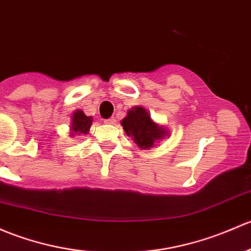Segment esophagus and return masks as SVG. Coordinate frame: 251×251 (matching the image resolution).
Returning a JSON list of instances; mask_svg holds the SVG:
<instances>
[{"label": "esophagus", "mask_w": 251, "mask_h": 251, "mask_svg": "<svg viewBox=\"0 0 251 251\" xmlns=\"http://www.w3.org/2000/svg\"><path fill=\"white\" fill-rule=\"evenodd\" d=\"M104 123H105V124H109V125H115V124H117V119H115V118L107 119V120H105Z\"/></svg>", "instance_id": "34e87169"}]
</instances>
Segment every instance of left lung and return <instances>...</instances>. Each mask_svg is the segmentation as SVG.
I'll list each match as a JSON object with an SVG mask.
<instances>
[{
  "label": "left lung",
  "mask_w": 251,
  "mask_h": 251,
  "mask_svg": "<svg viewBox=\"0 0 251 251\" xmlns=\"http://www.w3.org/2000/svg\"><path fill=\"white\" fill-rule=\"evenodd\" d=\"M120 124L126 136L131 137L137 147L143 150H150L170 134V131L165 126L155 123L150 113L141 105L128 109Z\"/></svg>",
  "instance_id": "1"
}]
</instances>
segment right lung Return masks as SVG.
Segmentation results:
<instances>
[{
	"label": "right lung",
	"mask_w": 251,
	"mask_h": 251,
	"mask_svg": "<svg viewBox=\"0 0 251 251\" xmlns=\"http://www.w3.org/2000/svg\"><path fill=\"white\" fill-rule=\"evenodd\" d=\"M92 117H86L83 110L77 109L71 115L70 136L75 137L79 134H89L92 125Z\"/></svg>",
	"instance_id": "1"
}]
</instances>
